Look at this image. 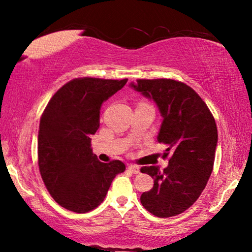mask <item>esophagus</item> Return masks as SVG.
Listing matches in <instances>:
<instances>
[{
    "label": "esophagus",
    "instance_id": "obj_1",
    "mask_svg": "<svg viewBox=\"0 0 252 252\" xmlns=\"http://www.w3.org/2000/svg\"><path fill=\"white\" fill-rule=\"evenodd\" d=\"M128 170H129L130 172H132V173H134V174L140 173V167L136 166V165H129Z\"/></svg>",
    "mask_w": 252,
    "mask_h": 252
}]
</instances>
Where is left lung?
<instances>
[{"instance_id": "8db88e82", "label": "left lung", "mask_w": 252, "mask_h": 252, "mask_svg": "<svg viewBox=\"0 0 252 252\" xmlns=\"http://www.w3.org/2000/svg\"><path fill=\"white\" fill-rule=\"evenodd\" d=\"M129 86L157 104L161 116L157 141L172 151L164 171L157 166L141 168L154 179V187L141 195V203L159 218L178 216L194 204L212 173L218 142L215 118L197 93L184 82L139 79Z\"/></svg>"}]
</instances>
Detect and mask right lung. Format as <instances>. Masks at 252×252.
<instances>
[{"label":"right lung","mask_w":252,"mask_h":252,"mask_svg":"<svg viewBox=\"0 0 252 252\" xmlns=\"http://www.w3.org/2000/svg\"><path fill=\"white\" fill-rule=\"evenodd\" d=\"M127 79L78 78L58 89L40 119L37 159L41 177L55 201L78 213L92 211L105 198L120 160L102 163L91 141L99 127L103 102L126 85Z\"/></svg>","instance_id":"add662e5"}]
</instances>
